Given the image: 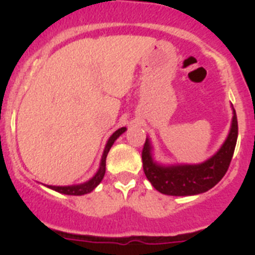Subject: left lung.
<instances>
[{"instance_id":"1","label":"left lung","mask_w":255,"mask_h":255,"mask_svg":"<svg viewBox=\"0 0 255 255\" xmlns=\"http://www.w3.org/2000/svg\"><path fill=\"white\" fill-rule=\"evenodd\" d=\"M233 115L231 129L225 143L215 155L203 163L173 166L158 164L153 161L152 145L147 138L141 152V159L144 173L153 188L162 194L186 197L208 191L218 184L229 170L238 140V119L235 110Z\"/></svg>"}]
</instances>
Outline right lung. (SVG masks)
<instances>
[{
  "label": "right lung",
  "mask_w": 255,
  "mask_h": 255,
  "mask_svg": "<svg viewBox=\"0 0 255 255\" xmlns=\"http://www.w3.org/2000/svg\"><path fill=\"white\" fill-rule=\"evenodd\" d=\"M126 128H121V129L116 130L114 134L110 136V139L107 140V144H106L105 150H103V154H102V159H101V164H100V168L97 171V173L92 177L89 181L84 182V184H79V185H70V186H53V185H47L49 189L52 190L57 191V193H61V194H66V195H84L88 194V193H91L93 191L97 186L100 185V182L102 181L103 176H105L106 173V158H107V154L111 149L112 144L115 143L119 136H120L123 132H125Z\"/></svg>",
  "instance_id": "obj_1"
}]
</instances>
